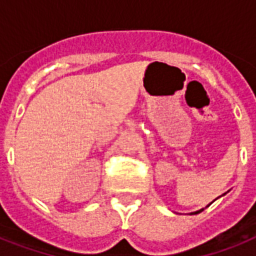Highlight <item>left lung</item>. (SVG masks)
<instances>
[{"instance_id":"8db88e82","label":"left lung","mask_w":256,"mask_h":256,"mask_svg":"<svg viewBox=\"0 0 256 256\" xmlns=\"http://www.w3.org/2000/svg\"><path fill=\"white\" fill-rule=\"evenodd\" d=\"M202 210H203V208H202ZM202 210H199V211H195V212H192V214H199V212H200V211H202Z\"/></svg>"}]
</instances>
